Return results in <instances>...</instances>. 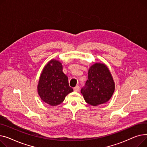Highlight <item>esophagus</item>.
<instances>
[{"label":"esophagus","mask_w":147,"mask_h":147,"mask_svg":"<svg viewBox=\"0 0 147 147\" xmlns=\"http://www.w3.org/2000/svg\"><path fill=\"white\" fill-rule=\"evenodd\" d=\"M74 90L75 91H78L80 90V87H79V86L76 85L75 87H74Z\"/></svg>","instance_id":"1"}]
</instances>
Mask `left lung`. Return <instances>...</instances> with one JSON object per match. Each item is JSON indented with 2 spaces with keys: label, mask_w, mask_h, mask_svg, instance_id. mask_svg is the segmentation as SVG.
<instances>
[{
  "label": "left lung",
  "mask_w": 147,
  "mask_h": 147,
  "mask_svg": "<svg viewBox=\"0 0 147 147\" xmlns=\"http://www.w3.org/2000/svg\"><path fill=\"white\" fill-rule=\"evenodd\" d=\"M115 84L107 66L96 63L89 69L88 80L81 90L88 104L97 106L107 102L113 96Z\"/></svg>",
  "instance_id": "obj_1"
}]
</instances>
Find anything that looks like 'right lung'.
<instances>
[{"instance_id":"add662e5","label":"right lung","mask_w":147,"mask_h":147,"mask_svg":"<svg viewBox=\"0 0 147 147\" xmlns=\"http://www.w3.org/2000/svg\"><path fill=\"white\" fill-rule=\"evenodd\" d=\"M62 70V63L52 59L43 68L37 86L38 95L42 101L51 106L60 105L68 94L74 91Z\"/></svg>"}]
</instances>
